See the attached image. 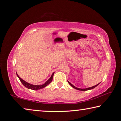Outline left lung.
<instances>
[{
  "instance_id": "obj_1",
  "label": "left lung",
  "mask_w": 121,
  "mask_h": 121,
  "mask_svg": "<svg viewBox=\"0 0 121 121\" xmlns=\"http://www.w3.org/2000/svg\"><path fill=\"white\" fill-rule=\"evenodd\" d=\"M68 83L70 85V86H72L73 88H74V89H76V90H79V91H87V90H92V89H94V88H95L96 86H97L100 83H99V84H97V85H95V86H92V87H88V88H86V89H79V88H78V87H75L74 85H73L72 84H71L70 82H69L68 81Z\"/></svg>"
}]
</instances>
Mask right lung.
<instances>
[{
  "mask_svg": "<svg viewBox=\"0 0 121 121\" xmlns=\"http://www.w3.org/2000/svg\"><path fill=\"white\" fill-rule=\"evenodd\" d=\"M54 72L52 73V75H51V77L49 78L48 81H47L45 83L43 84L42 85H33V84H30L28 82H26L25 81H24L21 78H20V77H19V76L17 75V73H16V75H17V76L19 78V79L21 81V82L22 83V84H23L24 86L28 88L29 89H31L32 90H40V89H42L43 88H44L45 87H46L47 85H48L49 84H50L51 82L52 81V79H53V75H54Z\"/></svg>",
  "mask_w": 121,
  "mask_h": 121,
  "instance_id": "1",
  "label": "right lung"
}]
</instances>
